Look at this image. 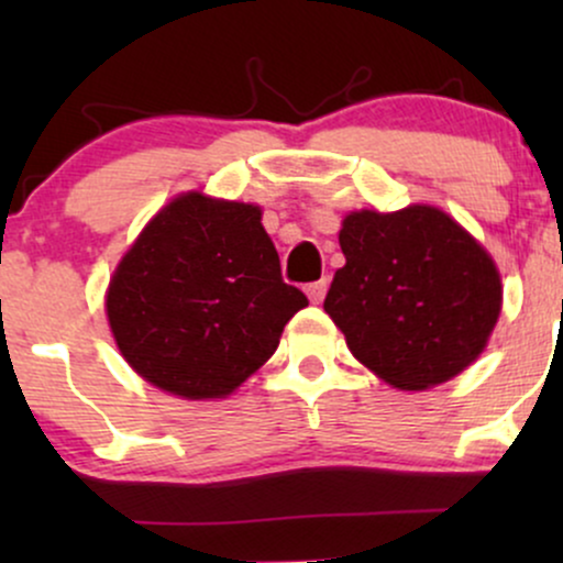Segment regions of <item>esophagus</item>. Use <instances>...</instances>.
<instances>
[{"mask_svg": "<svg viewBox=\"0 0 563 563\" xmlns=\"http://www.w3.org/2000/svg\"><path fill=\"white\" fill-rule=\"evenodd\" d=\"M325 290H328V280H318V283H309L307 286V296L312 303H320L325 299Z\"/></svg>", "mask_w": 563, "mask_h": 563, "instance_id": "obj_1", "label": "esophagus"}]
</instances>
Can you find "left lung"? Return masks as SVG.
<instances>
[{
	"label": "left lung",
	"mask_w": 563,
	"mask_h": 563,
	"mask_svg": "<svg viewBox=\"0 0 563 563\" xmlns=\"http://www.w3.org/2000/svg\"><path fill=\"white\" fill-rule=\"evenodd\" d=\"M339 245L346 264L322 307L384 384L434 389L482 357L503 309L500 269L448 211H349Z\"/></svg>",
	"instance_id": "1"
}]
</instances>
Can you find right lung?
Listing matches in <instances>:
<instances>
[{
    "label": "right lung",
    "instance_id": "obj_1",
    "mask_svg": "<svg viewBox=\"0 0 563 563\" xmlns=\"http://www.w3.org/2000/svg\"><path fill=\"white\" fill-rule=\"evenodd\" d=\"M307 303L283 283L262 206L203 190L179 192L147 219L106 290L121 357L151 386L190 402L243 386Z\"/></svg>",
    "mask_w": 563,
    "mask_h": 563
}]
</instances>
